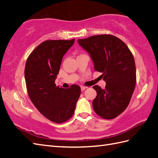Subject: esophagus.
<instances>
[{
	"instance_id": "1",
	"label": "esophagus",
	"mask_w": 158,
	"mask_h": 158,
	"mask_svg": "<svg viewBox=\"0 0 158 158\" xmlns=\"http://www.w3.org/2000/svg\"><path fill=\"white\" fill-rule=\"evenodd\" d=\"M87 88V87H85V86H83V85L81 86V91H83V90L86 89Z\"/></svg>"
}]
</instances>
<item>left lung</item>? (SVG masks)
<instances>
[{
  "label": "left lung",
  "mask_w": 158,
  "mask_h": 158,
  "mask_svg": "<svg viewBox=\"0 0 158 158\" xmlns=\"http://www.w3.org/2000/svg\"><path fill=\"white\" fill-rule=\"evenodd\" d=\"M78 43L90 54L94 70L102 73L104 89L94 85L97 96L93 108L104 119H113L124 111L136 84V67L133 54L126 44L109 34L79 39Z\"/></svg>",
  "instance_id": "1"
}]
</instances>
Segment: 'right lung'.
I'll use <instances>...</instances> for the list:
<instances>
[{"instance_id":"obj_1","label":"right lung","mask_w":158,"mask_h":158,"mask_svg":"<svg viewBox=\"0 0 158 158\" xmlns=\"http://www.w3.org/2000/svg\"><path fill=\"white\" fill-rule=\"evenodd\" d=\"M71 40H46L29 55L25 67L27 91L31 102L46 118L56 123L70 119L75 112L81 88L55 84L64 54L74 44Z\"/></svg>"}]
</instances>
